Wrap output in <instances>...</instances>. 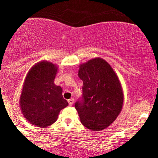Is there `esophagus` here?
<instances>
[{
    "instance_id": "obj_1",
    "label": "esophagus",
    "mask_w": 158,
    "mask_h": 158,
    "mask_svg": "<svg viewBox=\"0 0 158 158\" xmlns=\"http://www.w3.org/2000/svg\"><path fill=\"white\" fill-rule=\"evenodd\" d=\"M68 103H69V105L70 106H72L73 104V103H74V99L73 98H70L68 100Z\"/></svg>"
}]
</instances>
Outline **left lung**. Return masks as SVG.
Wrapping results in <instances>:
<instances>
[{"mask_svg":"<svg viewBox=\"0 0 158 158\" xmlns=\"http://www.w3.org/2000/svg\"><path fill=\"white\" fill-rule=\"evenodd\" d=\"M83 82V100L75 107L82 124L91 131L109 127L122 111L124 92L119 79L108 62L95 57L79 66Z\"/></svg>","mask_w":158,"mask_h":158,"instance_id":"1","label":"left lung"}]
</instances>
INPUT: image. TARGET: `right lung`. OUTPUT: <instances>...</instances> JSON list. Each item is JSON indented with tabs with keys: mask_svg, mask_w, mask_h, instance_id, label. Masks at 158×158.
Segmentation results:
<instances>
[{
	"mask_svg": "<svg viewBox=\"0 0 158 158\" xmlns=\"http://www.w3.org/2000/svg\"><path fill=\"white\" fill-rule=\"evenodd\" d=\"M58 67L42 60L27 74L19 100L21 111L31 124L46 128L57 119L60 111L68 106L62 97V89L54 81Z\"/></svg>",
	"mask_w": 158,
	"mask_h": 158,
	"instance_id": "obj_1",
	"label": "right lung"
}]
</instances>
